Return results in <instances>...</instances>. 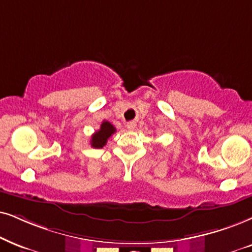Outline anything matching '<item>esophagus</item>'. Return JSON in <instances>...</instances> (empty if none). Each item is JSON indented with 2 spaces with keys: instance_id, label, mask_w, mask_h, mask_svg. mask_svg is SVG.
Returning <instances> with one entry per match:
<instances>
[{
  "instance_id": "obj_1",
  "label": "esophagus",
  "mask_w": 252,
  "mask_h": 252,
  "mask_svg": "<svg viewBox=\"0 0 252 252\" xmlns=\"http://www.w3.org/2000/svg\"><path fill=\"white\" fill-rule=\"evenodd\" d=\"M126 128H128V130H130V131L135 130V128H136V122H135V121H130V122L126 123Z\"/></svg>"
}]
</instances>
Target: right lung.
Here are the masks:
<instances>
[{
	"mask_svg": "<svg viewBox=\"0 0 252 252\" xmlns=\"http://www.w3.org/2000/svg\"><path fill=\"white\" fill-rule=\"evenodd\" d=\"M115 131L116 129L113 124L108 122V121H103L102 124H101L100 129H98L96 132H94L93 136H92L91 145L95 149L103 148V146L107 144L108 138H109V137Z\"/></svg>",
	"mask_w": 252,
	"mask_h": 252,
	"instance_id": "right-lung-1",
	"label": "right lung"
}]
</instances>
